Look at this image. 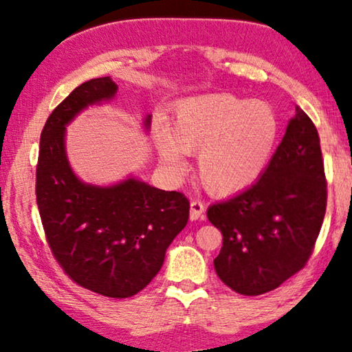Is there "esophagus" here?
<instances>
[{
  "label": "esophagus",
  "instance_id": "obj_1",
  "mask_svg": "<svg viewBox=\"0 0 352 352\" xmlns=\"http://www.w3.org/2000/svg\"><path fill=\"white\" fill-rule=\"evenodd\" d=\"M204 211H205V205L201 204L200 200H192L190 201V219L195 221L204 216Z\"/></svg>",
  "mask_w": 352,
  "mask_h": 352
}]
</instances>
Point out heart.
Instances as JSON below:
<instances>
[{"instance_id": "heart-1", "label": "heart", "mask_w": 352, "mask_h": 352, "mask_svg": "<svg viewBox=\"0 0 352 352\" xmlns=\"http://www.w3.org/2000/svg\"><path fill=\"white\" fill-rule=\"evenodd\" d=\"M278 134L280 122L271 104L216 93L177 102L170 131H157V146L173 171L184 170L182 153H199L200 182L210 194L228 197L264 175Z\"/></svg>"}]
</instances>
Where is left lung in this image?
<instances>
[{
	"label": "left lung",
	"instance_id": "obj_1",
	"mask_svg": "<svg viewBox=\"0 0 352 352\" xmlns=\"http://www.w3.org/2000/svg\"><path fill=\"white\" fill-rule=\"evenodd\" d=\"M327 208L320 139L296 107L264 175L247 190L211 205L206 216L223 234L214 258L230 290L258 296L306 266Z\"/></svg>",
	"mask_w": 352,
	"mask_h": 352
}]
</instances>
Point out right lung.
<instances>
[{"label":"right lung","mask_w":352,"mask_h":352,"mask_svg":"<svg viewBox=\"0 0 352 352\" xmlns=\"http://www.w3.org/2000/svg\"><path fill=\"white\" fill-rule=\"evenodd\" d=\"M109 76L75 88L46 120L36 165V204L56 261L80 287L109 298L146 288L189 219V200L129 179L110 187L81 182L65 155V126L88 105L112 99ZM151 124V115L146 128Z\"/></svg>","instance_id":"obj_1"}]
</instances>
